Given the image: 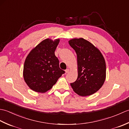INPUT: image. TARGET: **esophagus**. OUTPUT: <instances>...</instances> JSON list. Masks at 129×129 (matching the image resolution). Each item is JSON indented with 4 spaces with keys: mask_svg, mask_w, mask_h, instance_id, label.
<instances>
[{
    "mask_svg": "<svg viewBox=\"0 0 129 129\" xmlns=\"http://www.w3.org/2000/svg\"><path fill=\"white\" fill-rule=\"evenodd\" d=\"M69 69H67L66 70H65V72H66V73H69Z\"/></svg>",
    "mask_w": 129,
    "mask_h": 129,
    "instance_id": "34e87169",
    "label": "esophagus"
}]
</instances>
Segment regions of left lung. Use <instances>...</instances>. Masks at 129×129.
<instances>
[{
    "label": "left lung",
    "mask_w": 129,
    "mask_h": 129,
    "mask_svg": "<svg viewBox=\"0 0 129 129\" xmlns=\"http://www.w3.org/2000/svg\"><path fill=\"white\" fill-rule=\"evenodd\" d=\"M77 55L78 76L70 83L76 94L80 96L92 95L99 90L106 78V64L100 51L83 38L69 41Z\"/></svg>",
    "instance_id": "left-lung-1"
}]
</instances>
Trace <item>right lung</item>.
<instances>
[{
    "mask_svg": "<svg viewBox=\"0 0 129 129\" xmlns=\"http://www.w3.org/2000/svg\"><path fill=\"white\" fill-rule=\"evenodd\" d=\"M59 43V39L43 40L26 57L23 76L26 84L34 91H47L65 73L60 68L59 59L54 53Z\"/></svg>",
    "mask_w": 129,
    "mask_h": 129,
    "instance_id": "right-lung-1",
    "label": "right lung"
}]
</instances>
